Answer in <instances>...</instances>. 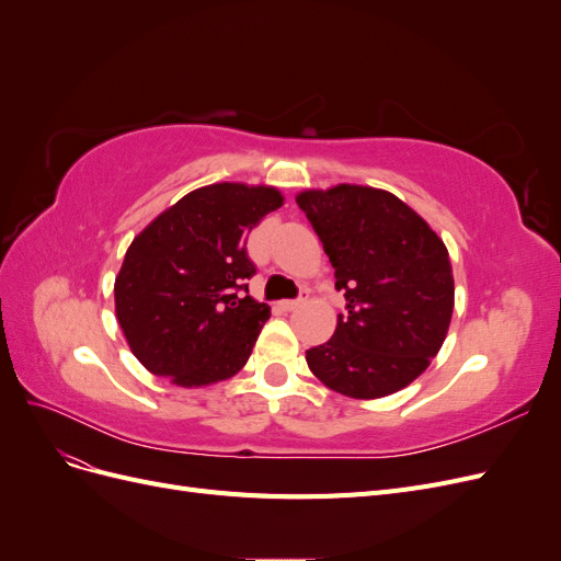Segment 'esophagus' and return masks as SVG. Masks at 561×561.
Wrapping results in <instances>:
<instances>
[{"mask_svg": "<svg viewBox=\"0 0 561 561\" xmlns=\"http://www.w3.org/2000/svg\"><path fill=\"white\" fill-rule=\"evenodd\" d=\"M307 301H309V290H307V287H304L297 299H283L280 301V309L283 311H295V309L304 307V304H307Z\"/></svg>", "mask_w": 561, "mask_h": 561, "instance_id": "34e87169", "label": "esophagus"}]
</instances>
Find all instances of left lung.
<instances>
[{
    "label": "left lung",
    "mask_w": 561,
    "mask_h": 561,
    "mask_svg": "<svg viewBox=\"0 0 561 561\" xmlns=\"http://www.w3.org/2000/svg\"><path fill=\"white\" fill-rule=\"evenodd\" d=\"M346 297L330 342L307 351L313 375L336 393H396L431 365L454 311L443 239L398 196L339 184L297 196Z\"/></svg>",
    "instance_id": "1"
}]
</instances>
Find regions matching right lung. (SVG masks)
Listing matches in <instances>:
<instances>
[{"instance_id": "obj_1", "label": "right lung", "mask_w": 561, "mask_h": 561, "mask_svg": "<svg viewBox=\"0 0 561 561\" xmlns=\"http://www.w3.org/2000/svg\"><path fill=\"white\" fill-rule=\"evenodd\" d=\"M283 206L274 186L219 182L161 213L130 243L114 283L116 320L151 375L194 388L239 371L268 320L248 283V233Z\"/></svg>"}]
</instances>
